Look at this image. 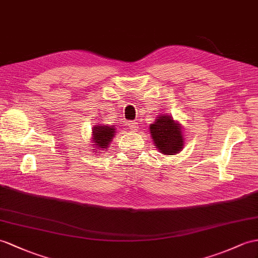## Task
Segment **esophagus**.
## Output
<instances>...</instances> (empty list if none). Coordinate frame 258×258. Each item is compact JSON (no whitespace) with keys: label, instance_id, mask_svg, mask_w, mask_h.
<instances>
[{"label":"esophagus","instance_id":"1","mask_svg":"<svg viewBox=\"0 0 258 258\" xmlns=\"http://www.w3.org/2000/svg\"><path fill=\"white\" fill-rule=\"evenodd\" d=\"M127 125L129 127V129H131L133 131H136L138 128V123L136 121H128Z\"/></svg>","mask_w":258,"mask_h":258}]
</instances>
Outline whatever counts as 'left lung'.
<instances>
[{
  "mask_svg": "<svg viewBox=\"0 0 258 258\" xmlns=\"http://www.w3.org/2000/svg\"><path fill=\"white\" fill-rule=\"evenodd\" d=\"M150 135L155 148L164 155L179 153L185 146V136L181 124L172 115H160L150 124Z\"/></svg>",
  "mask_w": 258,
  "mask_h": 258,
  "instance_id": "8db88e82",
  "label": "left lung"
}]
</instances>
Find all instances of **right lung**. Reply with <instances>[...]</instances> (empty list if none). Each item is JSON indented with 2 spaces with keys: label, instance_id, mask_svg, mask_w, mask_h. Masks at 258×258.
<instances>
[{
  "label": "right lung",
  "instance_id": "right-lung-1",
  "mask_svg": "<svg viewBox=\"0 0 258 258\" xmlns=\"http://www.w3.org/2000/svg\"><path fill=\"white\" fill-rule=\"evenodd\" d=\"M116 134V127L115 125H108V124H96L93 127L92 130V138L91 144L92 152L95 150L96 153H100V151H107L110 142L114 139ZM99 155V154H97Z\"/></svg>",
  "mask_w": 258,
  "mask_h": 258
}]
</instances>
